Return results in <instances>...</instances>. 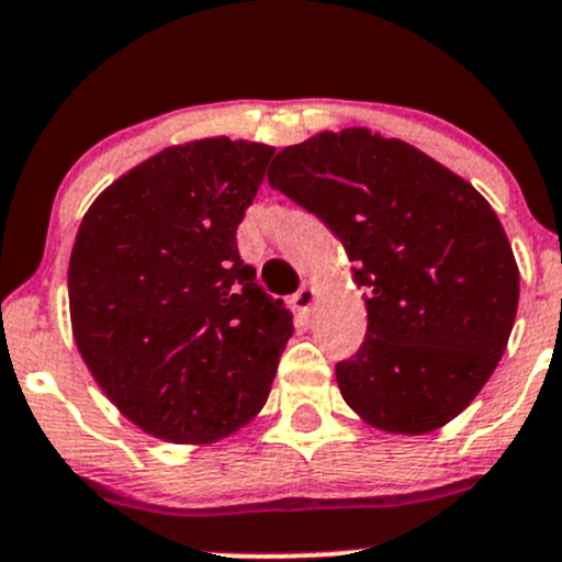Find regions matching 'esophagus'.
Returning a JSON list of instances; mask_svg holds the SVG:
<instances>
[{
	"mask_svg": "<svg viewBox=\"0 0 562 562\" xmlns=\"http://www.w3.org/2000/svg\"><path fill=\"white\" fill-rule=\"evenodd\" d=\"M315 304V288L313 285H302L296 293H293V310H296L299 315L307 317L310 310H313Z\"/></svg>",
	"mask_w": 562,
	"mask_h": 562,
	"instance_id": "34e87169",
	"label": "esophagus"
}]
</instances>
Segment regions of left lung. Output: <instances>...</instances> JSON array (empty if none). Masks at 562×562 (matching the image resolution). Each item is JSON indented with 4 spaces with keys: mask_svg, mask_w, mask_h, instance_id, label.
Masks as SVG:
<instances>
[{
    "mask_svg": "<svg viewBox=\"0 0 562 562\" xmlns=\"http://www.w3.org/2000/svg\"><path fill=\"white\" fill-rule=\"evenodd\" d=\"M269 184L331 228L367 288V337L337 364L342 400L394 435L457 418L495 372L519 304L517 260L486 198L367 127L285 146Z\"/></svg>",
    "mask_w": 562,
    "mask_h": 562,
    "instance_id": "left-lung-1",
    "label": "left lung"
}]
</instances>
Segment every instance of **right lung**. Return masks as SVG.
<instances>
[{"mask_svg":"<svg viewBox=\"0 0 562 562\" xmlns=\"http://www.w3.org/2000/svg\"><path fill=\"white\" fill-rule=\"evenodd\" d=\"M274 149L168 146L105 187L67 269L78 353L124 418L171 443H212L258 416L293 315L255 282L236 228Z\"/></svg>","mask_w":562,"mask_h":562,"instance_id":"obj_1","label":"right lung"}]
</instances>
